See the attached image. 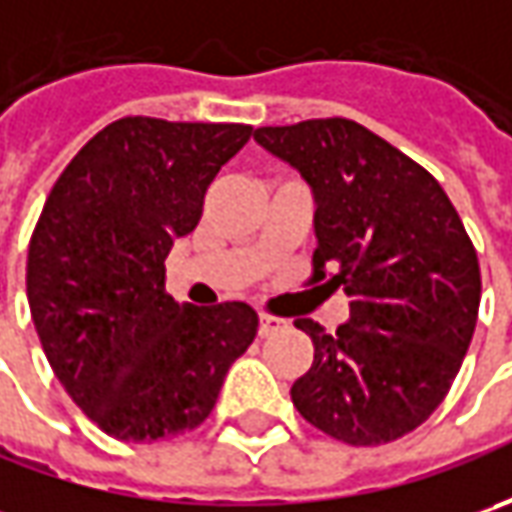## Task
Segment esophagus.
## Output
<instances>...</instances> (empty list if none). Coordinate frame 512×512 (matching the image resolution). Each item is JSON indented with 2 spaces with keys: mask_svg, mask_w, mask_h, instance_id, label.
I'll use <instances>...</instances> for the list:
<instances>
[{
  "mask_svg": "<svg viewBox=\"0 0 512 512\" xmlns=\"http://www.w3.org/2000/svg\"><path fill=\"white\" fill-rule=\"evenodd\" d=\"M285 319H276V316H270V313H259V333L267 336V333H273V330H279V327H285Z\"/></svg>",
  "mask_w": 512,
  "mask_h": 512,
  "instance_id": "34e87169",
  "label": "esophagus"
}]
</instances>
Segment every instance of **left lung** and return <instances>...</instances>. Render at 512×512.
<instances>
[{"instance_id":"obj_1","label":"left lung","mask_w":512,"mask_h":512,"mask_svg":"<svg viewBox=\"0 0 512 512\" xmlns=\"http://www.w3.org/2000/svg\"><path fill=\"white\" fill-rule=\"evenodd\" d=\"M313 193V279L344 287L350 319L313 339V364L290 387L296 410L347 444L402 439L442 404L470 347L482 276L442 185L350 119L256 128Z\"/></svg>"}]
</instances>
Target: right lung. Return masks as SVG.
Masks as SVG:
<instances>
[{"mask_svg": "<svg viewBox=\"0 0 512 512\" xmlns=\"http://www.w3.org/2000/svg\"><path fill=\"white\" fill-rule=\"evenodd\" d=\"M250 125L125 116L99 130L50 190L28 247V305L68 396L119 442L205 422L259 316L245 302L179 305L165 259L199 225L216 173Z\"/></svg>", "mask_w": 512, "mask_h": 512, "instance_id": "right-lung-1", "label": "right lung"}]
</instances>
